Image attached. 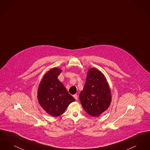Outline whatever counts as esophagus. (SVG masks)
I'll return each instance as SVG.
<instances>
[{
	"label": "esophagus",
	"mask_w": 150,
	"mask_h": 150,
	"mask_svg": "<svg viewBox=\"0 0 150 150\" xmlns=\"http://www.w3.org/2000/svg\"><path fill=\"white\" fill-rule=\"evenodd\" d=\"M74 98L76 100H78V96L77 94L74 95Z\"/></svg>",
	"instance_id": "esophagus-1"
}]
</instances>
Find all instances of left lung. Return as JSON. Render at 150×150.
<instances>
[{
  "mask_svg": "<svg viewBox=\"0 0 150 150\" xmlns=\"http://www.w3.org/2000/svg\"><path fill=\"white\" fill-rule=\"evenodd\" d=\"M79 99L86 112L92 116L98 117L108 108L112 100L111 90L106 77L97 69L88 70Z\"/></svg>",
  "mask_w": 150,
  "mask_h": 150,
  "instance_id": "1",
  "label": "left lung"
}]
</instances>
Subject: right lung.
<instances>
[{
	"label": "right lung",
	"mask_w": 150,
	"mask_h": 150,
	"mask_svg": "<svg viewBox=\"0 0 150 150\" xmlns=\"http://www.w3.org/2000/svg\"><path fill=\"white\" fill-rule=\"evenodd\" d=\"M62 71L61 69L54 67L47 72L40 81L37 92L39 105L53 117L63 114L68 106L75 101L58 79Z\"/></svg>",
	"instance_id": "1"
}]
</instances>
